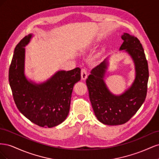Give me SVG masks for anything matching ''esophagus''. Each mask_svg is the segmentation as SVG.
Listing matches in <instances>:
<instances>
[{
	"label": "esophagus",
	"mask_w": 159,
	"mask_h": 159,
	"mask_svg": "<svg viewBox=\"0 0 159 159\" xmlns=\"http://www.w3.org/2000/svg\"><path fill=\"white\" fill-rule=\"evenodd\" d=\"M81 79L83 80H85L87 79V77H88V73H87V70L85 69H82L81 71Z\"/></svg>",
	"instance_id": "1"
}]
</instances>
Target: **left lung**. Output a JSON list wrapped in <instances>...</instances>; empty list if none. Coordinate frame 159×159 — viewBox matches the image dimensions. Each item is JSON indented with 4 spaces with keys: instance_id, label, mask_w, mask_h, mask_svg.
<instances>
[{
    "instance_id": "left-lung-1",
    "label": "left lung",
    "mask_w": 159,
    "mask_h": 159,
    "mask_svg": "<svg viewBox=\"0 0 159 159\" xmlns=\"http://www.w3.org/2000/svg\"><path fill=\"white\" fill-rule=\"evenodd\" d=\"M121 38L123 42L119 50H124L131 56L135 66V79L131 87L119 95L110 92L103 80L107 58L92 69L86 80L95 116L100 122L108 125L127 123L141 107L147 92L148 68L141 43L128 33H124Z\"/></svg>"
}]
</instances>
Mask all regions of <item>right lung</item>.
<instances>
[{
  "instance_id": "1",
  "label": "right lung",
  "mask_w": 159,
  "mask_h": 159,
  "mask_svg": "<svg viewBox=\"0 0 159 159\" xmlns=\"http://www.w3.org/2000/svg\"><path fill=\"white\" fill-rule=\"evenodd\" d=\"M32 36L29 34L22 38L14 49L9 68V84L20 112L37 125L51 128L68 116L72 90L81 79V70L58 71L40 84L28 81L25 75V47Z\"/></svg>"
}]
</instances>
